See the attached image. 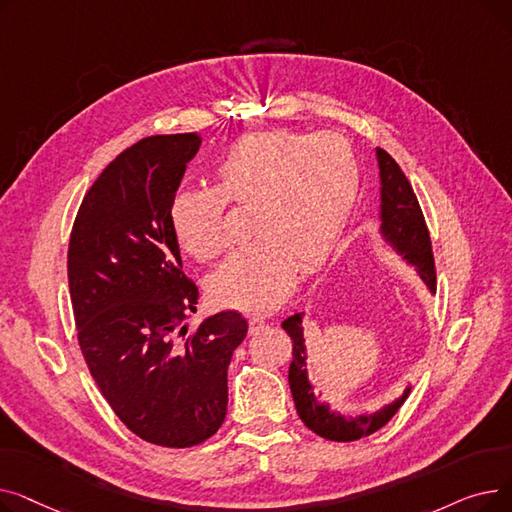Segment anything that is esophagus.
<instances>
[{
	"label": "esophagus",
	"instance_id": "34e87169",
	"mask_svg": "<svg viewBox=\"0 0 512 512\" xmlns=\"http://www.w3.org/2000/svg\"><path fill=\"white\" fill-rule=\"evenodd\" d=\"M265 326H267V321H265L263 317H257V315L249 317V332H251V334H255V332L263 330Z\"/></svg>",
	"mask_w": 512,
	"mask_h": 512
}]
</instances>
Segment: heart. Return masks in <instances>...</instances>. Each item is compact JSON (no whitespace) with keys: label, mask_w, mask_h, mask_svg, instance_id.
<instances>
[{"label":"heart","mask_w":512,"mask_h":512,"mask_svg":"<svg viewBox=\"0 0 512 512\" xmlns=\"http://www.w3.org/2000/svg\"><path fill=\"white\" fill-rule=\"evenodd\" d=\"M361 172L355 151L338 132H257L218 159L213 188L180 191L170 224L182 251L199 261L218 257L226 242V205L251 207L247 245L213 272L215 303L267 313L305 274L336 249L355 209Z\"/></svg>","instance_id":"heart-1"}]
</instances>
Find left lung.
I'll list each match as a JSON object with an SVG mask.
<instances>
[{
	"instance_id": "left-lung-1",
	"label": "left lung",
	"mask_w": 512,
	"mask_h": 512,
	"mask_svg": "<svg viewBox=\"0 0 512 512\" xmlns=\"http://www.w3.org/2000/svg\"><path fill=\"white\" fill-rule=\"evenodd\" d=\"M380 166V234L388 245L402 255L407 263L415 265L427 288L436 292V265L432 253V240L425 226L423 211L413 193V186L405 172L384 149H375ZM303 317L305 313H294L282 321V328L292 338V361L288 369V384L303 423L317 436L334 442L361 440L384 427L402 402L411 394V388L402 392L390 405L380 411L357 417H344L330 411L326 402H319L313 394V386L307 375V348L303 338Z\"/></svg>"
}]
</instances>
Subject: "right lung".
Instances as JSON below:
<instances>
[{"label":"right lung","mask_w":512,"mask_h":512,"mask_svg":"<svg viewBox=\"0 0 512 512\" xmlns=\"http://www.w3.org/2000/svg\"><path fill=\"white\" fill-rule=\"evenodd\" d=\"M195 132L157 134L124 149L85 195L70 234L68 284L87 367L107 405L141 440L188 448L218 432L228 365L247 336L236 311L191 334L199 288L182 272L170 207Z\"/></svg>","instance_id":"1"}]
</instances>
